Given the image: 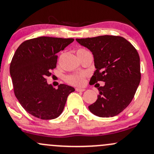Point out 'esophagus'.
<instances>
[{
  "label": "esophagus",
  "mask_w": 154,
  "mask_h": 154,
  "mask_svg": "<svg viewBox=\"0 0 154 154\" xmlns=\"http://www.w3.org/2000/svg\"><path fill=\"white\" fill-rule=\"evenodd\" d=\"M75 90L77 91H81V92H82V91H85V88H75Z\"/></svg>",
  "instance_id": "34e87169"
}]
</instances>
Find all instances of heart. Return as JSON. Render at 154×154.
<instances>
[{"label":"heart","instance_id":"1","mask_svg":"<svg viewBox=\"0 0 154 154\" xmlns=\"http://www.w3.org/2000/svg\"><path fill=\"white\" fill-rule=\"evenodd\" d=\"M85 51V50L80 49L77 51ZM85 75L84 74H74L68 76L66 78V80L70 85H76V86H80V85H83L84 82H85Z\"/></svg>","mask_w":154,"mask_h":154}]
</instances>
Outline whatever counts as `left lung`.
I'll return each mask as SVG.
<instances>
[{"mask_svg":"<svg viewBox=\"0 0 154 154\" xmlns=\"http://www.w3.org/2000/svg\"><path fill=\"white\" fill-rule=\"evenodd\" d=\"M94 55L96 71L89 83L105 82L98 88L94 103L88 106L92 114L100 117H112L132 101L141 80L140 59L137 49L120 36H103L76 39Z\"/></svg>","mask_w":154,"mask_h":154,"instance_id":"left-lung-1","label":"left lung"}]
</instances>
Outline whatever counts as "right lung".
<instances>
[{
    "instance_id": "add662e5",
    "label": "right lung",
    "mask_w": 154,
    "mask_h": 154,
    "mask_svg": "<svg viewBox=\"0 0 154 154\" xmlns=\"http://www.w3.org/2000/svg\"><path fill=\"white\" fill-rule=\"evenodd\" d=\"M74 41L73 38L39 37L23 42L10 64L15 97L29 114L41 119L58 117L69 94L74 88L60 84L55 88L46 77L55 69L57 54Z\"/></svg>"
}]
</instances>
